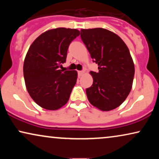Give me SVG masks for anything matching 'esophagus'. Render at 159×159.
I'll return each instance as SVG.
<instances>
[{"mask_svg": "<svg viewBox=\"0 0 159 159\" xmlns=\"http://www.w3.org/2000/svg\"><path fill=\"white\" fill-rule=\"evenodd\" d=\"M84 73V71H78V76L80 77L82 75H83Z\"/></svg>", "mask_w": 159, "mask_h": 159, "instance_id": "esophagus-1", "label": "esophagus"}]
</instances>
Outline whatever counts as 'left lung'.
<instances>
[{
	"label": "left lung",
	"mask_w": 159,
	"mask_h": 159,
	"mask_svg": "<svg viewBox=\"0 0 159 159\" xmlns=\"http://www.w3.org/2000/svg\"><path fill=\"white\" fill-rule=\"evenodd\" d=\"M80 32L93 61L98 65V72H90L93 82L86 89L88 101L103 111L114 109L132 89L134 66L129 49L117 34L103 28Z\"/></svg>",
	"instance_id": "obj_1"
}]
</instances>
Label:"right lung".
I'll return each instance as SVG.
<instances>
[{
    "label": "right lung",
    "mask_w": 159,
    "mask_h": 159,
    "mask_svg": "<svg viewBox=\"0 0 159 159\" xmlns=\"http://www.w3.org/2000/svg\"><path fill=\"white\" fill-rule=\"evenodd\" d=\"M76 29L56 28L41 34L30 45L24 62L26 88L33 101L47 110H57L69 101L77 79V71L59 69L66 62Z\"/></svg>",
    "instance_id": "1"
}]
</instances>
